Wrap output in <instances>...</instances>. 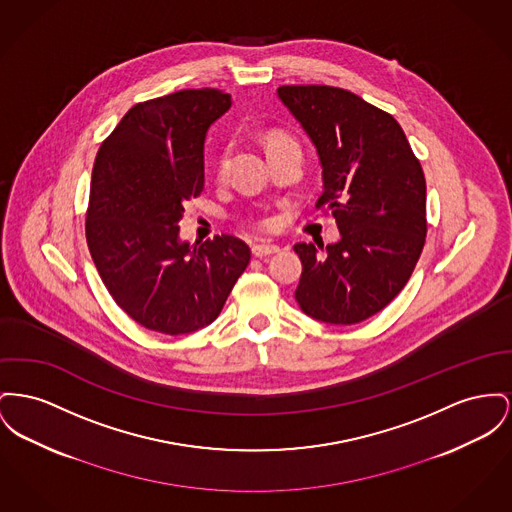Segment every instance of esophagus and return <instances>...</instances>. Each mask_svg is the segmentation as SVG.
Segmentation results:
<instances>
[{"mask_svg":"<svg viewBox=\"0 0 512 512\" xmlns=\"http://www.w3.org/2000/svg\"><path fill=\"white\" fill-rule=\"evenodd\" d=\"M278 251H280V247H278V245H272V243H257V245L251 247V253H253L255 257H267V255L278 253Z\"/></svg>","mask_w":512,"mask_h":512,"instance_id":"1","label":"esophagus"}]
</instances>
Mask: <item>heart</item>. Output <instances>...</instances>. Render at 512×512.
<instances>
[{
    "label": "heart",
    "mask_w": 512,
    "mask_h": 512,
    "mask_svg": "<svg viewBox=\"0 0 512 512\" xmlns=\"http://www.w3.org/2000/svg\"><path fill=\"white\" fill-rule=\"evenodd\" d=\"M288 141H292L288 135H274L271 139V147H274V145H280V143H288ZM224 162H226V156H222V158H220V170L224 168ZM253 226H255L257 230L271 232L272 228L276 226V220H274L272 216H257V218L253 220Z\"/></svg>",
    "instance_id": "obj_1"
}]
</instances>
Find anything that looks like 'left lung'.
Masks as SVG:
<instances>
[{
    "label": "left lung",
    "instance_id": "obj_1",
    "mask_svg": "<svg viewBox=\"0 0 512 512\" xmlns=\"http://www.w3.org/2000/svg\"><path fill=\"white\" fill-rule=\"evenodd\" d=\"M323 166L317 209L331 211L340 240L296 243V300L309 317L356 325L391 303L410 280L427 234L425 178L400 123L354 92L327 85L278 87ZM322 251L319 252L318 249Z\"/></svg>",
    "mask_w": 512,
    "mask_h": 512
}]
</instances>
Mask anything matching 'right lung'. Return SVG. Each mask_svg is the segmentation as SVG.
Instances as JSON below:
<instances>
[{
	"label": "right lung",
	"instance_id": "1",
	"mask_svg": "<svg viewBox=\"0 0 512 512\" xmlns=\"http://www.w3.org/2000/svg\"><path fill=\"white\" fill-rule=\"evenodd\" d=\"M232 106L218 89H185L135 104L102 141L92 168L87 243L110 296L149 331L212 323L247 269L236 236L180 241L185 201L205 189L207 129Z\"/></svg>",
	"mask_w": 512,
	"mask_h": 512
}]
</instances>
